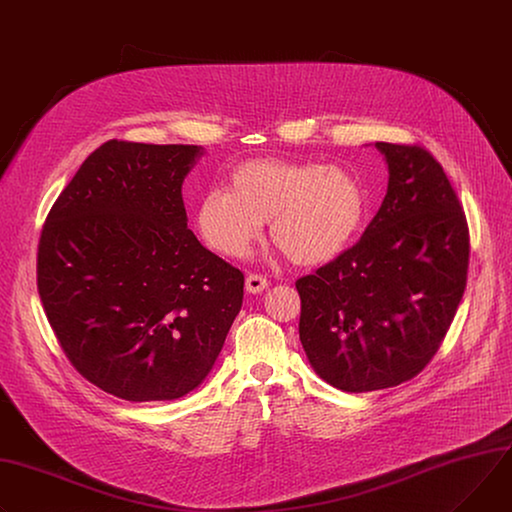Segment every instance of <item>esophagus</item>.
I'll use <instances>...</instances> for the list:
<instances>
[{
  "label": "esophagus",
  "mask_w": 512,
  "mask_h": 512,
  "mask_svg": "<svg viewBox=\"0 0 512 512\" xmlns=\"http://www.w3.org/2000/svg\"><path fill=\"white\" fill-rule=\"evenodd\" d=\"M245 286H247V292H249V294H259V292H263V290L269 286V282H267L265 275H261V273H251V275H247Z\"/></svg>",
  "instance_id": "esophagus-1"
}]
</instances>
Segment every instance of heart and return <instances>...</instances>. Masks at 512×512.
Returning a JSON list of instances; mask_svg holds the SVG:
<instances>
[{
    "instance_id": "1",
    "label": "heart",
    "mask_w": 512,
    "mask_h": 512,
    "mask_svg": "<svg viewBox=\"0 0 512 512\" xmlns=\"http://www.w3.org/2000/svg\"><path fill=\"white\" fill-rule=\"evenodd\" d=\"M365 210V190L351 171L265 157L232 171L228 190L206 192L196 222L210 249L239 259L271 220V241L290 261L320 265L349 247Z\"/></svg>"
}]
</instances>
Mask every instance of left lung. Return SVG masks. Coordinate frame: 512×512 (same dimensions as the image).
<instances>
[{"mask_svg": "<svg viewBox=\"0 0 512 512\" xmlns=\"http://www.w3.org/2000/svg\"><path fill=\"white\" fill-rule=\"evenodd\" d=\"M376 147L390 169L378 214L353 247L296 282L308 361L345 392L421 374L468 282V220L441 163L421 145Z\"/></svg>", "mask_w": 512, "mask_h": 512, "instance_id": "left-lung-1", "label": "left lung"}]
</instances>
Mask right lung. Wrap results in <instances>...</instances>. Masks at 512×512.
Listing matches in <instances>:
<instances>
[{"mask_svg":"<svg viewBox=\"0 0 512 512\" xmlns=\"http://www.w3.org/2000/svg\"><path fill=\"white\" fill-rule=\"evenodd\" d=\"M200 155L112 138L40 232L36 284L53 333L87 382L122 400L198 388L243 304V271L188 228L181 183Z\"/></svg>","mask_w":512,"mask_h":512,"instance_id":"right-lung-1","label":"right lung"}]
</instances>
